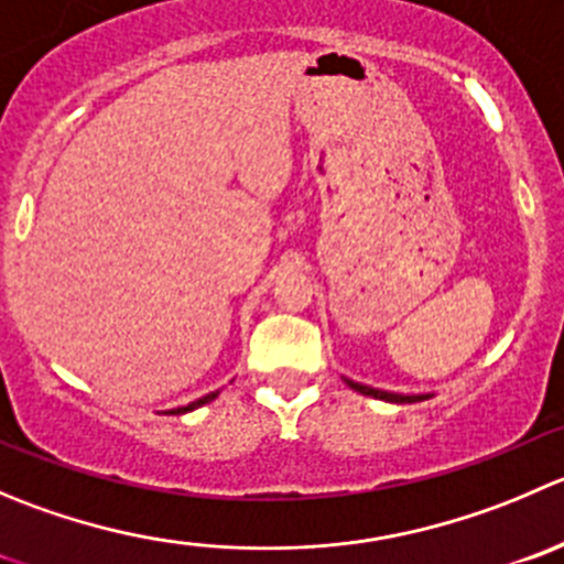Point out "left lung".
Segmentation results:
<instances>
[{
    "label": "left lung",
    "mask_w": 564,
    "mask_h": 564,
    "mask_svg": "<svg viewBox=\"0 0 564 564\" xmlns=\"http://www.w3.org/2000/svg\"><path fill=\"white\" fill-rule=\"evenodd\" d=\"M349 388H355L358 393H364V397H375V399H386V402H397V404H404V402H421V399L427 397H402V393H388V391H377V388H369V386H360V382H352L347 380Z\"/></svg>",
    "instance_id": "obj_1"
}]
</instances>
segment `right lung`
<instances>
[{"mask_svg":"<svg viewBox=\"0 0 564 564\" xmlns=\"http://www.w3.org/2000/svg\"><path fill=\"white\" fill-rule=\"evenodd\" d=\"M217 397V391L215 393H206V397H200V399H195V402H189L187 408H176V410H171V413H189V410H195V408H200V404H206V402H212V399Z\"/></svg>","mask_w":564,"mask_h":564,"instance_id":"add662e5","label":"right lung"}]
</instances>
